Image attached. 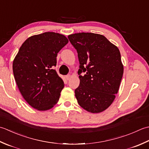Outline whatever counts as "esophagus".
I'll list each match as a JSON object with an SVG mask.
<instances>
[{
    "mask_svg": "<svg viewBox=\"0 0 149 149\" xmlns=\"http://www.w3.org/2000/svg\"><path fill=\"white\" fill-rule=\"evenodd\" d=\"M65 78H66L67 80H70V78H71V75H67L65 77Z\"/></svg>",
    "mask_w": 149,
    "mask_h": 149,
    "instance_id": "34e87169",
    "label": "esophagus"
}]
</instances>
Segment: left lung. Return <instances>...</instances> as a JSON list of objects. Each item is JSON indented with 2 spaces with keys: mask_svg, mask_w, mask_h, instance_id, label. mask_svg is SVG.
<instances>
[{
  "mask_svg": "<svg viewBox=\"0 0 149 149\" xmlns=\"http://www.w3.org/2000/svg\"><path fill=\"white\" fill-rule=\"evenodd\" d=\"M68 38L80 62V85L74 91L78 104L91 113L104 111L114 102L123 77L119 49L96 33H74ZM82 72H86L84 76L80 75Z\"/></svg>",
  "mask_w": 149,
  "mask_h": 149,
  "instance_id": "obj_1",
  "label": "left lung"
}]
</instances>
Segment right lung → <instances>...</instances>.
Instances as JSON below:
<instances>
[{"label":"right lung","instance_id":"obj_1","mask_svg":"<svg viewBox=\"0 0 149 149\" xmlns=\"http://www.w3.org/2000/svg\"><path fill=\"white\" fill-rule=\"evenodd\" d=\"M65 36L45 32L30 36L20 47L13 62L18 88L28 104L36 110L53 108L64 83L56 71L57 53L68 43Z\"/></svg>","mask_w":149,"mask_h":149}]
</instances>
